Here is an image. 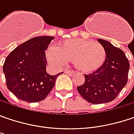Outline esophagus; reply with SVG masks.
<instances>
[{"instance_id":"obj_1","label":"esophagus","mask_w":134,"mask_h":134,"mask_svg":"<svg viewBox=\"0 0 134 134\" xmlns=\"http://www.w3.org/2000/svg\"><path fill=\"white\" fill-rule=\"evenodd\" d=\"M64 73H65V74H69V75L74 74V71H70V70H65V71H64Z\"/></svg>"}]
</instances>
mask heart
Masks as SVG:
<instances>
[{
	"label": "heart",
	"instance_id": "1",
	"mask_svg": "<svg viewBox=\"0 0 134 134\" xmlns=\"http://www.w3.org/2000/svg\"><path fill=\"white\" fill-rule=\"evenodd\" d=\"M46 57L54 67H63L67 60H72L77 70L90 73L104 64L106 51L101 44L97 42L73 39L60 44L58 47L49 46L46 50Z\"/></svg>",
	"mask_w": 134,
	"mask_h": 134
}]
</instances>
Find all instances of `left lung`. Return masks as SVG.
<instances>
[{
  "label": "left lung",
  "instance_id": "obj_1",
  "mask_svg": "<svg viewBox=\"0 0 134 134\" xmlns=\"http://www.w3.org/2000/svg\"><path fill=\"white\" fill-rule=\"evenodd\" d=\"M106 51L104 64L96 71L84 74L85 82L77 87L80 96L92 104L113 101L127 83L130 64L121 49L109 42L97 39Z\"/></svg>",
  "mask_w": 134,
  "mask_h": 134
}]
</instances>
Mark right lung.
Wrapping results in <instances>:
<instances>
[{
	"label": "right lung",
	"instance_id": "add662e5",
	"mask_svg": "<svg viewBox=\"0 0 134 134\" xmlns=\"http://www.w3.org/2000/svg\"><path fill=\"white\" fill-rule=\"evenodd\" d=\"M54 38L38 36L20 44L7 57L3 71L7 89L20 100L38 102L47 97L57 77L46 71L45 51Z\"/></svg>",
	"mask_w": 134,
	"mask_h": 134
}]
</instances>
